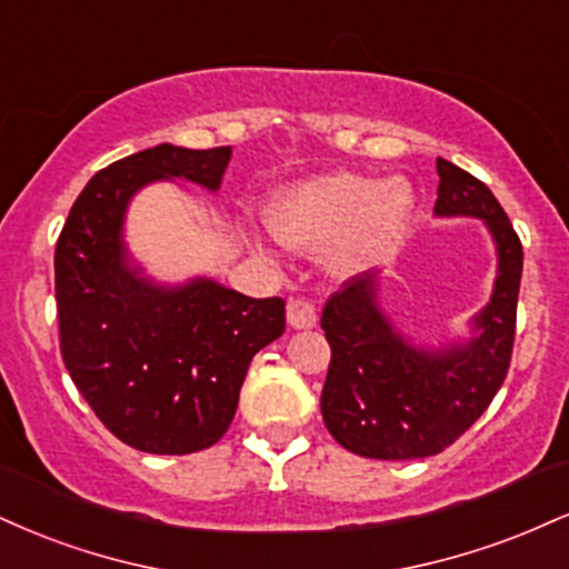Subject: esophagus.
<instances>
[{
  "instance_id": "34e87169",
  "label": "esophagus",
  "mask_w": 569,
  "mask_h": 569,
  "mask_svg": "<svg viewBox=\"0 0 569 569\" xmlns=\"http://www.w3.org/2000/svg\"><path fill=\"white\" fill-rule=\"evenodd\" d=\"M318 323V312H315V305L307 302V299H291L289 302V326L291 328H312Z\"/></svg>"
}]
</instances>
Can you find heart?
Masks as SVG:
<instances>
[{"label":"heart","mask_w":569,"mask_h":569,"mask_svg":"<svg viewBox=\"0 0 569 569\" xmlns=\"http://www.w3.org/2000/svg\"><path fill=\"white\" fill-rule=\"evenodd\" d=\"M416 196L400 177L373 180L358 172H323L278 190L267 203V228L297 251L328 249L341 276L368 270L400 243ZM259 246V243H257Z\"/></svg>","instance_id":"obj_1"}]
</instances>
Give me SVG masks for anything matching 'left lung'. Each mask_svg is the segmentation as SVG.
Segmentation results:
<instances>
[{
  "label": "left lung",
  "mask_w": 569,
  "mask_h": 569,
  "mask_svg": "<svg viewBox=\"0 0 569 569\" xmlns=\"http://www.w3.org/2000/svg\"><path fill=\"white\" fill-rule=\"evenodd\" d=\"M435 217L480 219L496 246L488 305L469 339L419 345L379 302V272H362L326 302L320 328L331 345L320 410L341 448L381 461L427 458L453 445L501 389L515 347L522 243L485 182L437 159Z\"/></svg>",
  "instance_id": "1"
}]
</instances>
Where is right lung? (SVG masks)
<instances>
[{
  "label": "right lung",
  "mask_w": 569,
  "mask_h": 569,
  "mask_svg": "<svg viewBox=\"0 0 569 569\" xmlns=\"http://www.w3.org/2000/svg\"><path fill=\"white\" fill-rule=\"evenodd\" d=\"M230 146L161 142L100 169L54 249L60 352L94 416L129 448L184 456L228 432L249 362L286 328L280 297L251 299L214 278H150L124 238L132 198L153 182L217 193Z\"/></svg>",
  "instance_id": "1"
}]
</instances>
